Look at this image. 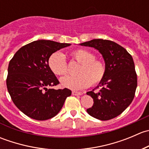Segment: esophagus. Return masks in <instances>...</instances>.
<instances>
[{
	"instance_id": "34e87169",
	"label": "esophagus",
	"mask_w": 149,
	"mask_h": 149,
	"mask_svg": "<svg viewBox=\"0 0 149 149\" xmlns=\"http://www.w3.org/2000/svg\"><path fill=\"white\" fill-rule=\"evenodd\" d=\"M72 94H73V95H74V96H81V95H82V94H83V93L80 92V91H72Z\"/></svg>"
}]
</instances>
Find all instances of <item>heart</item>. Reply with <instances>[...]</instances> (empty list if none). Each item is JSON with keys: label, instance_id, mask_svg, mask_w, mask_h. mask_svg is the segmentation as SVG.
<instances>
[{"label": "heart", "instance_id": "b5f03b06", "mask_svg": "<svg viewBox=\"0 0 149 149\" xmlns=\"http://www.w3.org/2000/svg\"><path fill=\"white\" fill-rule=\"evenodd\" d=\"M72 60L80 64L76 76H66L61 79L62 86L72 90H81L92 85H97L103 80L106 74V66L102 60L95 58V55L90 51L78 49L70 52ZM50 70L58 76L68 72L65 57L62 52L52 53L48 60Z\"/></svg>", "mask_w": 149, "mask_h": 149}]
</instances>
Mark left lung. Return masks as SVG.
<instances>
[{"label":"left lung","mask_w":149,"mask_h":149,"mask_svg":"<svg viewBox=\"0 0 149 149\" xmlns=\"http://www.w3.org/2000/svg\"><path fill=\"white\" fill-rule=\"evenodd\" d=\"M91 47L102 55L106 74L97 88L87 92L94 104L86 109L88 115L100 120H108L120 115L133 101L137 87V74L133 58L124 47L110 40L95 39L81 43Z\"/></svg>","instance_id":"obj_1"}]
</instances>
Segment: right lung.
<instances>
[{
    "label": "right lung",
    "instance_id": "right-lung-1",
    "mask_svg": "<svg viewBox=\"0 0 149 149\" xmlns=\"http://www.w3.org/2000/svg\"><path fill=\"white\" fill-rule=\"evenodd\" d=\"M70 45L37 40L21 47L10 61L6 79L8 93L18 109L29 118L37 120L53 118L71 95L67 88H47L60 83L48 65L49 57Z\"/></svg>",
    "mask_w": 149,
    "mask_h": 149
}]
</instances>
